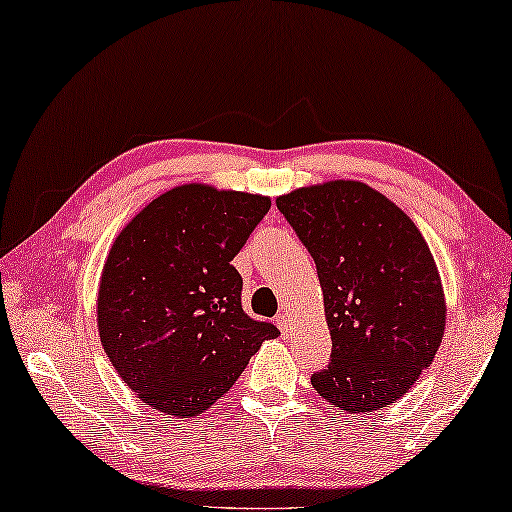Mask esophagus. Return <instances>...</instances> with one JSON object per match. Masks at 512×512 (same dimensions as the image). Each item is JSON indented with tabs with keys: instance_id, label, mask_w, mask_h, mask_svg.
Wrapping results in <instances>:
<instances>
[{
	"instance_id": "esophagus-1",
	"label": "esophagus",
	"mask_w": 512,
	"mask_h": 512,
	"mask_svg": "<svg viewBox=\"0 0 512 512\" xmlns=\"http://www.w3.org/2000/svg\"><path fill=\"white\" fill-rule=\"evenodd\" d=\"M277 326H279V331H282L284 335H289L291 333V314L289 312L277 314Z\"/></svg>"
}]
</instances>
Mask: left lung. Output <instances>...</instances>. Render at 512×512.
<instances>
[{"label": "left lung", "instance_id": "1", "mask_svg": "<svg viewBox=\"0 0 512 512\" xmlns=\"http://www.w3.org/2000/svg\"><path fill=\"white\" fill-rule=\"evenodd\" d=\"M324 291L331 361L312 387L335 408L370 412L408 391L436 356L445 300L433 256L408 214L361 181L277 198Z\"/></svg>", "mask_w": 512, "mask_h": 512}]
</instances>
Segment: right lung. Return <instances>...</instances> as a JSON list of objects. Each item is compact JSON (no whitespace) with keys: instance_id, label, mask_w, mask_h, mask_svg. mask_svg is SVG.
I'll list each match as a JSON object with an SVG mask.
<instances>
[{"instance_id":"obj_1","label":"right lung","mask_w":512,"mask_h":512,"mask_svg":"<svg viewBox=\"0 0 512 512\" xmlns=\"http://www.w3.org/2000/svg\"><path fill=\"white\" fill-rule=\"evenodd\" d=\"M268 209L261 195L188 184L116 237L97 296L100 340L123 382L163 415H202L279 335L244 312L230 263Z\"/></svg>"}]
</instances>
